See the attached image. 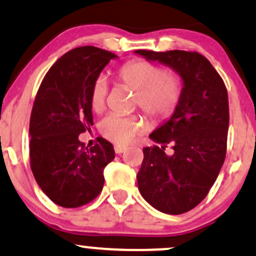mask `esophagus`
Wrapping results in <instances>:
<instances>
[{
  "label": "esophagus",
  "mask_w": 256,
  "mask_h": 256,
  "mask_svg": "<svg viewBox=\"0 0 256 256\" xmlns=\"http://www.w3.org/2000/svg\"><path fill=\"white\" fill-rule=\"evenodd\" d=\"M126 149H127V148H126L124 146H114V152H116V154H122V152H124Z\"/></svg>",
  "instance_id": "esophagus-1"
}]
</instances>
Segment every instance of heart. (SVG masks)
Wrapping results in <instances>:
<instances>
[{"label":"heart","instance_id":"b5f03b06","mask_svg":"<svg viewBox=\"0 0 256 256\" xmlns=\"http://www.w3.org/2000/svg\"><path fill=\"white\" fill-rule=\"evenodd\" d=\"M120 82L136 92V104L156 120H164L178 107L181 88L178 78L164 72L156 65L143 60L126 62L116 72ZM107 86L102 78H96L90 92V107L94 113H101L106 107ZM149 128V122L142 116L110 114L100 123L102 136L116 144H128L136 136Z\"/></svg>","mask_w":256,"mask_h":256}]
</instances>
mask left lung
Segmentation results:
<instances>
[{
    "label": "left lung",
    "instance_id": "8db88e82",
    "mask_svg": "<svg viewBox=\"0 0 256 256\" xmlns=\"http://www.w3.org/2000/svg\"><path fill=\"white\" fill-rule=\"evenodd\" d=\"M134 52L171 68L182 81L172 116L149 136L160 146L144 148L136 175L139 192L148 204L162 213L181 214L207 196L224 162L228 94L220 74L198 52ZM168 144H173L171 156L164 152Z\"/></svg>",
    "mask_w": 256,
    "mask_h": 256
}]
</instances>
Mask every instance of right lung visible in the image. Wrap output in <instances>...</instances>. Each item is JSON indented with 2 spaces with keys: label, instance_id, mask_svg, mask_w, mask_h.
I'll list each match as a JSON object with an SVG mask.
<instances>
[{
  "label": "right lung",
  "instance_id": "1",
  "mask_svg": "<svg viewBox=\"0 0 256 256\" xmlns=\"http://www.w3.org/2000/svg\"><path fill=\"white\" fill-rule=\"evenodd\" d=\"M96 46H80L62 55L44 76L30 114V156L34 178L58 206L76 208L102 191L104 170L114 159L108 140L88 148L78 136L94 124L90 92L110 59Z\"/></svg>",
  "mask_w": 256,
  "mask_h": 256
}]
</instances>
